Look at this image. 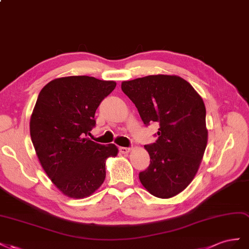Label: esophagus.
Segmentation results:
<instances>
[{"label": "esophagus", "mask_w": 249, "mask_h": 249, "mask_svg": "<svg viewBox=\"0 0 249 249\" xmlns=\"http://www.w3.org/2000/svg\"><path fill=\"white\" fill-rule=\"evenodd\" d=\"M119 150H120V152H121V153L127 154V153H129V152H130L131 149H130V148H127V147H120V148H119Z\"/></svg>", "instance_id": "1"}]
</instances>
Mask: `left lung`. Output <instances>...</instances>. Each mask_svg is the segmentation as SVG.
Wrapping results in <instances>:
<instances>
[{
    "instance_id": "obj_1",
    "label": "left lung",
    "mask_w": 249,
    "mask_h": 249,
    "mask_svg": "<svg viewBox=\"0 0 249 249\" xmlns=\"http://www.w3.org/2000/svg\"><path fill=\"white\" fill-rule=\"evenodd\" d=\"M121 88L145 125L160 123L158 141L145 146L150 165L140 180L155 197H174L194 179L208 144L202 98L176 75L137 78L123 81Z\"/></svg>"
}]
</instances>
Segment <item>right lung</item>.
<instances>
[{
  "instance_id": "obj_1",
  "label": "right lung",
  "mask_w": 249,
  "mask_h": 249,
  "mask_svg": "<svg viewBox=\"0 0 249 249\" xmlns=\"http://www.w3.org/2000/svg\"><path fill=\"white\" fill-rule=\"evenodd\" d=\"M116 85L95 77L69 76L50 81L38 95L30 119L31 140L42 169L68 197L81 199L100 188L106 160L119 152L116 145L87 138L96 125L99 104Z\"/></svg>"
}]
</instances>
